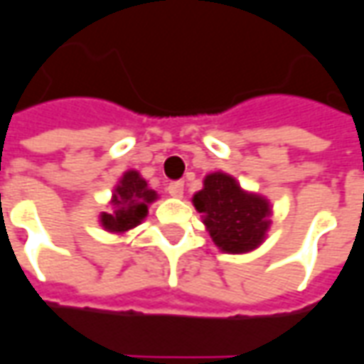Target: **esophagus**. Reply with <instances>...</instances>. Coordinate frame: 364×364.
I'll use <instances>...</instances> for the list:
<instances>
[{
  "label": "esophagus",
  "instance_id": "esophagus-1",
  "mask_svg": "<svg viewBox=\"0 0 364 364\" xmlns=\"http://www.w3.org/2000/svg\"><path fill=\"white\" fill-rule=\"evenodd\" d=\"M166 190H168V194L172 198H182L184 196V182L182 180H174V182H170Z\"/></svg>",
  "mask_w": 364,
  "mask_h": 364
}]
</instances>
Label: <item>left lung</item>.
Instances as JSON below:
<instances>
[{
	"label": "left lung",
	"instance_id": "8db88e82",
	"mask_svg": "<svg viewBox=\"0 0 364 364\" xmlns=\"http://www.w3.org/2000/svg\"><path fill=\"white\" fill-rule=\"evenodd\" d=\"M192 202L221 251L241 255L264 241L270 228L269 200L245 192L235 178L225 172L208 174Z\"/></svg>",
	"mask_w": 364,
	"mask_h": 364
}]
</instances>
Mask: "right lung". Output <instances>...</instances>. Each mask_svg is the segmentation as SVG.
I'll use <instances>...</instances> for the list:
<instances>
[{
  "mask_svg": "<svg viewBox=\"0 0 364 364\" xmlns=\"http://www.w3.org/2000/svg\"><path fill=\"white\" fill-rule=\"evenodd\" d=\"M159 196L149 188L146 180L136 170H127L121 176L112 196V211H104L100 215L102 228L112 233H125L136 228L149 213V203H153Z\"/></svg>",
  "mask_w": 364,
  "mask_h": 364,
  "instance_id": "obj_1",
  "label": "right lung"
}]
</instances>
